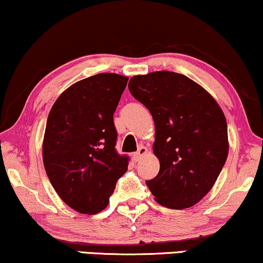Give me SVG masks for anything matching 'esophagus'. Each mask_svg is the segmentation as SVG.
<instances>
[{"label":"esophagus","instance_id":"obj_1","mask_svg":"<svg viewBox=\"0 0 263 263\" xmlns=\"http://www.w3.org/2000/svg\"><path fill=\"white\" fill-rule=\"evenodd\" d=\"M146 153H147V148H146L145 146L139 147L138 152H135V153H134V158H135V160H140L143 156H145Z\"/></svg>","mask_w":263,"mask_h":263}]
</instances>
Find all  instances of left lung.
Instances as JSON below:
<instances>
[{"instance_id": "obj_1", "label": "left lung", "mask_w": 263, "mask_h": 263, "mask_svg": "<svg viewBox=\"0 0 263 263\" xmlns=\"http://www.w3.org/2000/svg\"><path fill=\"white\" fill-rule=\"evenodd\" d=\"M129 91L152 114L159 174L146 184L161 206L196 204L214 185L229 153L228 124L215 99L185 75H135Z\"/></svg>"}]
</instances>
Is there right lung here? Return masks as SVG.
<instances>
[{
	"label": "right lung",
	"mask_w": 263,
	"mask_h": 263,
	"mask_svg": "<svg viewBox=\"0 0 263 263\" xmlns=\"http://www.w3.org/2000/svg\"><path fill=\"white\" fill-rule=\"evenodd\" d=\"M128 78L100 73L75 82L53 104L43 140V163L59 196L82 214L102 212L127 156L115 149L114 114Z\"/></svg>",
	"instance_id": "add662e5"
}]
</instances>
